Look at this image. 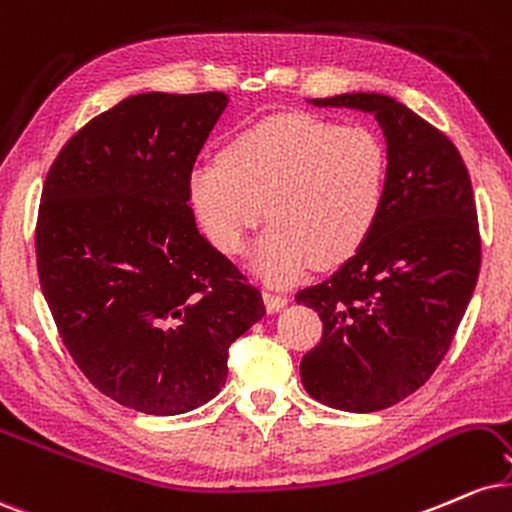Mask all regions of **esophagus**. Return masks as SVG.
Wrapping results in <instances>:
<instances>
[{
	"instance_id": "esophagus-1",
	"label": "esophagus",
	"mask_w": 512,
	"mask_h": 512,
	"mask_svg": "<svg viewBox=\"0 0 512 512\" xmlns=\"http://www.w3.org/2000/svg\"><path fill=\"white\" fill-rule=\"evenodd\" d=\"M263 302H266V309L270 314H275V311L285 309L287 304H290V299L285 297V294H278V292H263Z\"/></svg>"
}]
</instances>
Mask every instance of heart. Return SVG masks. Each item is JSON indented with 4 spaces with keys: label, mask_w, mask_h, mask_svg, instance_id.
Instances as JSON below:
<instances>
[{
    "label": "heart",
    "mask_w": 512,
    "mask_h": 512,
    "mask_svg": "<svg viewBox=\"0 0 512 512\" xmlns=\"http://www.w3.org/2000/svg\"><path fill=\"white\" fill-rule=\"evenodd\" d=\"M388 153L366 126L278 114L239 131L218 160L189 174V201L222 254H239L263 220L254 263L290 282L309 266L335 268L362 249L386 198Z\"/></svg>",
    "instance_id": "1"
}]
</instances>
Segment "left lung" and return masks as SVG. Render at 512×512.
Segmentation results:
<instances>
[{"mask_svg": "<svg viewBox=\"0 0 512 512\" xmlns=\"http://www.w3.org/2000/svg\"><path fill=\"white\" fill-rule=\"evenodd\" d=\"M309 102L374 114L386 136L388 179L362 249L294 297L323 321V338L299 374L306 393L335 410H386L429 381L477 285L482 239L470 172L443 131L390 95Z\"/></svg>", "mask_w": 512, "mask_h": 512, "instance_id": "1", "label": "left lung"}]
</instances>
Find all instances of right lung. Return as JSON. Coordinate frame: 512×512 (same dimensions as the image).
<instances>
[{
  "instance_id": "obj_1",
  "label": "right lung",
  "mask_w": 512,
  "mask_h": 512,
  "mask_svg": "<svg viewBox=\"0 0 512 512\" xmlns=\"http://www.w3.org/2000/svg\"><path fill=\"white\" fill-rule=\"evenodd\" d=\"M225 93H138L66 141L42 186L40 287L78 369L129 410L172 417L227 381L261 292L198 232L189 174Z\"/></svg>"
}]
</instances>
